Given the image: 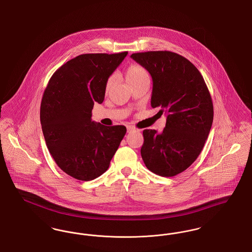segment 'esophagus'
I'll use <instances>...</instances> for the list:
<instances>
[{"mask_svg": "<svg viewBox=\"0 0 252 252\" xmlns=\"http://www.w3.org/2000/svg\"><path fill=\"white\" fill-rule=\"evenodd\" d=\"M134 130H137L136 127H134V126H127V131L131 132L134 131Z\"/></svg>", "mask_w": 252, "mask_h": 252, "instance_id": "34e87169", "label": "esophagus"}]
</instances>
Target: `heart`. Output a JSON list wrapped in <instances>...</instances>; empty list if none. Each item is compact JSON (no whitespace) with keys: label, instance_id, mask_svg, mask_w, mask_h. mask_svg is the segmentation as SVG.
I'll return each mask as SVG.
<instances>
[{"label":"heart","instance_id":"b5f03b06","mask_svg":"<svg viewBox=\"0 0 252 252\" xmlns=\"http://www.w3.org/2000/svg\"><path fill=\"white\" fill-rule=\"evenodd\" d=\"M145 76H148L147 72L145 71L144 67L138 64H132L130 66H128V68L126 71V82L130 86L138 82ZM112 85H113V78L108 77L105 86L106 93L109 92V90L112 88Z\"/></svg>","mask_w":252,"mask_h":252}]
</instances>
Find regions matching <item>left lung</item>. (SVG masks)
Returning <instances> with one entry per match:
<instances>
[{
  "label": "left lung",
  "mask_w": 252,
  "mask_h": 252,
  "mask_svg": "<svg viewBox=\"0 0 252 252\" xmlns=\"http://www.w3.org/2000/svg\"><path fill=\"white\" fill-rule=\"evenodd\" d=\"M152 76L151 107L167 114L161 133L144 129L141 155L161 177L185 171L199 156L214 120V105L203 76L184 57L170 51L132 54Z\"/></svg>",
  "instance_id": "1"
}]
</instances>
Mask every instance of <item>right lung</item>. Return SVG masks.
I'll return each mask as SVG.
<instances>
[{"label": "right lung", "mask_w": 252, "mask_h": 252, "mask_svg": "<svg viewBox=\"0 0 252 252\" xmlns=\"http://www.w3.org/2000/svg\"><path fill=\"white\" fill-rule=\"evenodd\" d=\"M83 54L67 61L49 80L40 105V124L49 152L73 179L93 180L108 170L126 127L92 121L94 103L105 98L109 75L126 57Z\"/></svg>", "instance_id": "right-lung-1"}]
</instances>
